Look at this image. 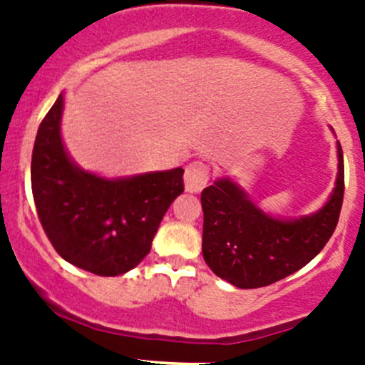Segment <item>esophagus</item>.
<instances>
[{"instance_id": "1", "label": "esophagus", "mask_w": 365, "mask_h": 365, "mask_svg": "<svg viewBox=\"0 0 365 365\" xmlns=\"http://www.w3.org/2000/svg\"><path fill=\"white\" fill-rule=\"evenodd\" d=\"M209 177H211V171H209L206 163L192 161L185 170V190L192 192V194L200 192L207 185Z\"/></svg>"}]
</instances>
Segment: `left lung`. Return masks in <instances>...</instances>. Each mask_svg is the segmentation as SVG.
<instances>
[{"instance_id": "8db88e82", "label": "left lung", "mask_w": 365, "mask_h": 365, "mask_svg": "<svg viewBox=\"0 0 365 365\" xmlns=\"http://www.w3.org/2000/svg\"><path fill=\"white\" fill-rule=\"evenodd\" d=\"M336 144L333 194L319 211L299 220L266 215L230 178L204 188L202 255L212 273L238 288L267 287L299 271L324 249L338 225L345 190L343 153Z\"/></svg>"}]
</instances>
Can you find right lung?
Listing matches in <instances>:
<instances>
[{
  "mask_svg": "<svg viewBox=\"0 0 365 365\" xmlns=\"http://www.w3.org/2000/svg\"><path fill=\"white\" fill-rule=\"evenodd\" d=\"M65 99L41 121L32 150V195L46 235L65 261L99 276L133 269L183 192V170L104 178L70 159L61 140Z\"/></svg>",
  "mask_w": 365,
  "mask_h": 365,
  "instance_id": "right-lung-1",
  "label": "right lung"
}]
</instances>
